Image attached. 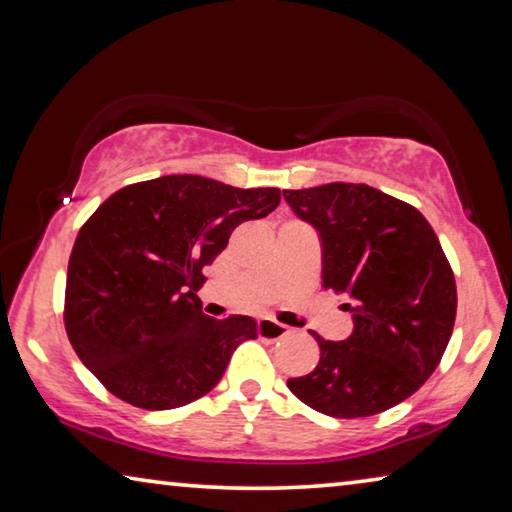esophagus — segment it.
<instances>
[{"instance_id":"esophagus-1","label":"esophagus","mask_w":512,"mask_h":512,"mask_svg":"<svg viewBox=\"0 0 512 512\" xmlns=\"http://www.w3.org/2000/svg\"><path fill=\"white\" fill-rule=\"evenodd\" d=\"M257 334L262 336V339L275 341V339H282L284 334H289V327L277 323V320H273V318H262V320H257Z\"/></svg>"}]
</instances>
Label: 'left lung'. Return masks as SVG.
I'll return each instance as SVG.
<instances>
[{
	"label": "left lung",
	"mask_w": 512,
	"mask_h": 512,
	"mask_svg": "<svg viewBox=\"0 0 512 512\" xmlns=\"http://www.w3.org/2000/svg\"><path fill=\"white\" fill-rule=\"evenodd\" d=\"M323 246V289L345 298L354 332L318 341L320 361L291 393L332 418H366L404 402L443 359L456 320L454 271L429 221L375 187L284 189Z\"/></svg>",
	"instance_id": "left-lung-1"
}]
</instances>
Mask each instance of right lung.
Wrapping results in <instances>:
<instances>
[{
  "instance_id": "obj_1",
  "label": "right lung",
  "mask_w": 512,
  "mask_h": 512,
  "mask_svg": "<svg viewBox=\"0 0 512 512\" xmlns=\"http://www.w3.org/2000/svg\"><path fill=\"white\" fill-rule=\"evenodd\" d=\"M280 205L277 187L239 189L180 173L106 198L81 225L67 266L65 329L106 391L149 411L178 409L219 384L255 320H214L196 291L244 221Z\"/></svg>"
}]
</instances>
